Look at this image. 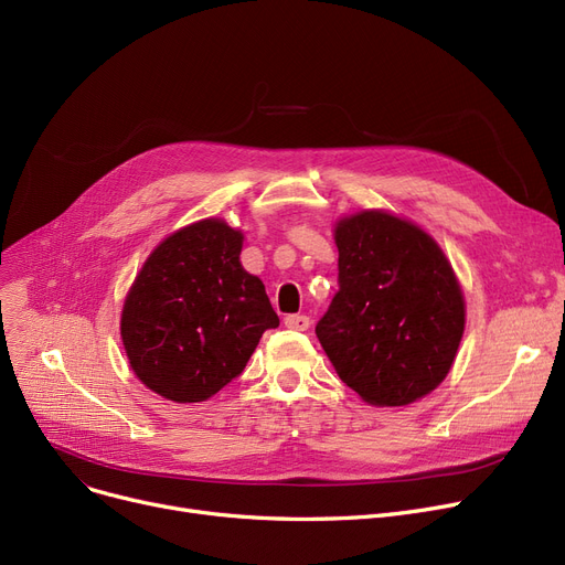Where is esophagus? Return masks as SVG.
<instances>
[{
	"instance_id": "obj_1",
	"label": "esophagus",
	"mask_w": 565,
	"mask_h": 565,
	"mask_svg": "<svg viewBox=\"0 0 565 565\" xmlns=\"http://www.w3.org/2000/svg\"><path fill=\"white\" fill-rule=\"evenodd\" d=\"M284 324L288 330H295V332H307L311 320L307 316H300V313H292V316H286Z\"/></svg>"
}]
</instances>
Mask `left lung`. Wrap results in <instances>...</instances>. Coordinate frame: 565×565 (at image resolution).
I'll use <instances>...</instances> for the list:
<instances>
[{
	"mask_svg": "<svg viewBox=\"0 0 565 565\" xmlns=\"http://www.w3.org/2000/svg\"><path fill=\"white\" fill-rule=\"evenodd\" d=\"M339 290L316 337L339 377L377 407L409 405L447 377L465 332L454 267L433 237L382 211L337 224Z\"/></svg>",
	"mask_w": 565,
	"mask_h": 565,
	"instance_id": "left-lung-1",
	"label": "left lung"
}]
</instances>
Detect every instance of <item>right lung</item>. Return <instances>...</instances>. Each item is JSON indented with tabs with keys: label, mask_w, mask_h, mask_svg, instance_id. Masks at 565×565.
<instances>
[{
	"label": "right lung",
	"mask_w": 565,
	"mask_h": 565,
	"mask_svg": "<svg viewBox=\"0 0 565 565\" xmlns=\"http://www.w3.org/2000/svg\"><path fill=\"white\" fill-rule=\"evenodd\" d=\"M243 233L201 220L153 249L121 313L135 375L173 403H201L243 373L279 316L241 265Z\"/></svg>",
	"instance_id": "1"
}]
</instances>
